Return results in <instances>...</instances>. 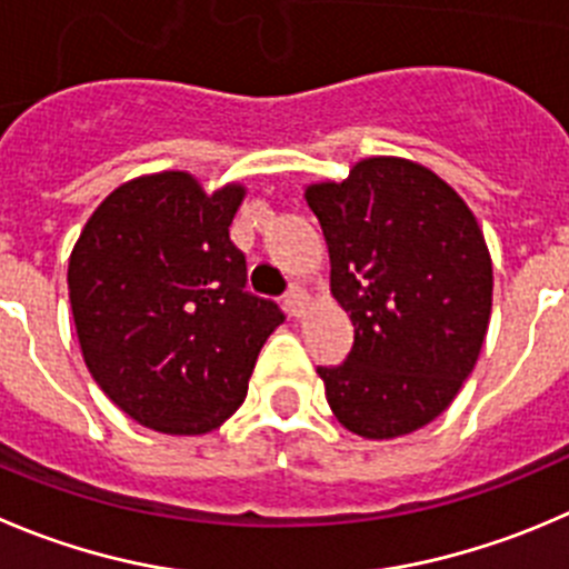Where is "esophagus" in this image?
<instances>
[{
    "label": "esophagus",
    "mask_w": 569,
    "mask_h": 569,
    "mask_svg": "<svg viewBox=\"0 0 569 569\" xmlns=\"http://www.w3.org/2000/svg\"><path fill=\"white\" fill-rule=\"evenodd\" d=\"M307 305H310V296L305 293V288H290L288 296H284V307H288V312L293 318L305 316Z\"/></svg>",
    "instance_id": "esophagus-1"
}]
</instances>
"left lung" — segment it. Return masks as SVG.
I'll return each mask as SVG.
<instances>
[{
	"instance_id": "8db88e82",
	"label": "left lung",
	"mask_w": 569,
	"mask_h": 569,
	"mask_svg": "<svg viewBox=\"0 0 569 569\" xmlns=\"http://www.w3.org/2000/svg\"><path fill=\"white\" fill-rule=\"evenodd\" d=\"M329 251V290L355 327L349 357L318 369L335 419L369 441L450 408L491 318V253L467 200L402 156L305 187Z\"/></svg>"
}]
</instances>
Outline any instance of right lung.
<instances>
[{
	"mask_svg": "<svg viewBox=\"0 0 569 569\" xmlns=\"http://www.w3.org/2000/svg\"><path fill=\"white\" fill-rule=\"evenodd\" d=\"M183 170L119 183L69 253V301L86 369L142 427L203 436L237 413L253 362L284 318L248 296L229 226L246 198Z\"/></svg>",
	"mask_w": 569,
	"mask_h": 569,
	"instance_id": "obj_1",
	"label": "right lung"
}]
</instances>
